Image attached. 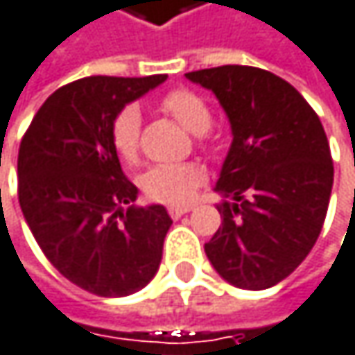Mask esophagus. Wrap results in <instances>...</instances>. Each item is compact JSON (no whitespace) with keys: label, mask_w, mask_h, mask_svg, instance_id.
Segmentation results:
<instances>
[{"label":"esophagus","mask_w":355,"mask_h":355,"mask_svg":"<svg viewBox=\"0 0 355 355\" xmlns=\"http://www.w3.org/2000/svg\"><path fill=\"white\" fill-rule=\"evenodd\" d=\"M190 209H192L190 205H171V207H169V215H171L173 219H178V217L186 215Z\"/></svg>","instance_id":"esophagus-1"}]
</instances>
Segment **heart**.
Listing matches in <instances>:
<instances>
[{"instance_id": "obj_1", "label": "heart", "mask_w": 355, "mask_h": 355, "mask_svg": "<svg viewBox=\"0 0 355 355\" xmlns=\"http://www.w3.org/2000/svg\"><path fill=\"white\" fill-rule=\"evenodd\" d=\"M161 109L192 134H205L211 125V109L207 101L186 89L169 90L161 98ZM140 111L134 105L123 107L111 125V140L119 157L136 161L140 148ZM205 180V169L198 163H173L150 167L140 184L148 198L159 202H184Z\"/></svg>"}]
</instances>
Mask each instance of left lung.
<instances>
[{
    "label": "left lung",
    "instance_id": "left-lung-1",
    "mask_svg": "<svg viewBox=\"0 0 355 355\" xmlns=\"http://www.w3.org/2000/svg\"><path fill=\"white\" fill-rule=\"evenodd\" d=\"M232 123V146L215 192L221 225L205 252L240 289H266L312 250L329 209L333 161L322 123L283 78L252 66L188 72Z\"/></svg>",
    "mask_w": 355,
    "mask_h": 355
}]
</instances>
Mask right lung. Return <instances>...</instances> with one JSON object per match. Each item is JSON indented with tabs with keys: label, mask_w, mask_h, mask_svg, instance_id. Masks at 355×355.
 <instances>
[{
	"label": "right lung",
	"mask_w": 355,
	"mask_h": 355,
	"mask_svg": "<svg viewBox=\"0 0 355 355\" xmlns=\"http://www.w3.org/2000/svg\"><path fill=\"white\" fill-rule=\"evenodd\" d=\"M165 78L70 83L41 105L20 142L18 200L37 244L66 279L101 297L130 295L157 275L173 223L161 205H132L138 188L111 140L117 113Z\"/></svg>",
	"instance_id": "add662e5"
}]
</instances>
